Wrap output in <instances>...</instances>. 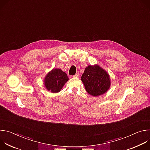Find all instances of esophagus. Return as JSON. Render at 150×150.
Returning a JSON list of instances; mask_svg holds the SVG:
<instances>
[{
	"label": "esophagus",
	"mask_w": 150,
	"mask_h": 150,
	"mask_svg": "<svg viewBox=\"0 0 150 150\" xmlns=\"http://www.w3.org/2000/svg\"><path fill=\"white\" fill-rule=\"evenodd\" d=\"M79 76V73L78 72H77V73H76V74L74 76V77H78Z\"/></svg>",
	"instance_id": "34e87169"
}]
</instances>
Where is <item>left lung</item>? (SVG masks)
Here are the masks:
<instances>
[{
	"label": "left lung",
	"mask_w": 150,
	"mask_h": 150,
	"mask_svg": "<svg viewBox=\"0 0 150 150\" xmlns=\"http://www.w3.org/2000/svg\"><path fill=\"white\" fill-rule=\"evenodd\" d=\"M81 79L86 91L94 97L105 93L111 85L109 74L97 64L85 68Z\"/></svg>",
	"instance_id": "1"
}]
</instances>
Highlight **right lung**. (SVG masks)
Instances as JSON below:
<instances>
[{
    "mask_svg": "<svg viewBox=\"0 0 150 150\" xmlns=\"http://www.w3.org/2000/svg\"><path fill=\"white\" fill-rule=\"evenodd\" d=\"M68 80L69 78L65 72L60 69L56 68L47 74L44 79V85L48 91L57 93L60 91Z\"/></svg>",
    "mask_w": 150,
    "mask_h": 150,
    "instance_id": "add662e5",
    "label": "right lung"
}]
</instances>
